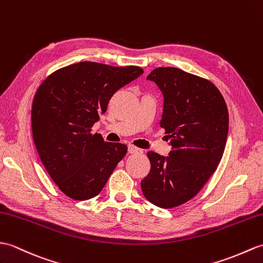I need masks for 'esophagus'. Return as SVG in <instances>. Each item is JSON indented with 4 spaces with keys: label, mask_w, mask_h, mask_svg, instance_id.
Masks as SVG:
<instances>
[{
    "label": "esophagus",
    "mask_w": 263,
    "mask_h": 263,
    "mask_svg": "<svg viewBox=\"0 0 263 263\" xmlns=\"http://www.w3.org/2000/svg\"><path fill=\"white\" fill-rule=\"evenodd\" d=\"M127 151H129V154H141L142 150L137 148V146H134L132 144L127 145Z\"/></svg>",
    "instance_id": "esophagus-1"
}]
</instances>
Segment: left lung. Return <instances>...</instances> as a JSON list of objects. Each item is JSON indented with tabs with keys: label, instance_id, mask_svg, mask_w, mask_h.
<instances>
[{
	"label": "left lung",
	"instance_id": "1",
	"mask_svg": "<svg viewBox=\"0 0 263 263\" xmlns=\"http://www.w3.org/2000/svg\"><path fill=\"white\" fill-rule=\"evenodd\" d=\"M163 95L160 126L172 145L169 156L149 151L151 169L141 181L144 197L173 209L196 196L222 159L229 112L216 86L174 67H159L146 77Z\"/></svg>",
	"mask_w": 263,
	"mask_h": 263
}]
</instances>
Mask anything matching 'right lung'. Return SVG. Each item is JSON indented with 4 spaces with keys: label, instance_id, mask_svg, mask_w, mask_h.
<instances>
[{
    "label": "right lung",
    "instance_id": "right-lung-1",
    "mask_svg": "<svg viewBox=\"0 0 263 263\" xmlns=\"http://www.w3.org/2000/svg\"><path fill=\"white\" fill-rule=\"evenodd\" d=\"M142 74L138 66L83 62L52 72L36 90L33 141L49 176L68 197H95L123 159L125 144L105 142L90 129L115 91Z\"/></svg>",
    "mask_w": 263,
    "mask_h": 263
}]
</instances>
